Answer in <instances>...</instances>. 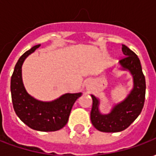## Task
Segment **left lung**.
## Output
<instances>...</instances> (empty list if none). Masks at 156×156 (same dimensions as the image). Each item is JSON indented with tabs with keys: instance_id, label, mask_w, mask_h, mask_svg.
<instances>
[{
	"instance_id": "1",
	"label": "left lung",
	"mask_w": 156,
	"mask_h": 156,
	"mask_svg": "<svg viewBox=\"0 0 156 156\" xmlns=\"http://www.w3.org/2000/svg\"><path fill=\"white\" fill-rule=\"evenodd\" d=\"M124 57L119 64L122 70H128L133 77L134 86L126 98L114 106L109 114L103 115L99 111V100L91 95L93 106L90 119L93 125L98 130L107 133L119 132L127 129L140 115L145 99V78L142 72L140 61L134 51L125 45H122Z\"/></svg>"
}]
</instances>
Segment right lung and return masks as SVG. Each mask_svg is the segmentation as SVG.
Listing matches in <instances>:
<instances>
[{
    "instance_id": "obj_1",
    "label": "right lung",
    "mask_w": 156,
    "mask_h": 156,
    "mask_svg": "<svg viewBox=\"0 0 156 156\" xmlns=\"http://www.w3.org/2000/svg\"><path fill=\"white\" fill-rule=\"evenodd\" d=\"M40 46L36 45L26 51L16 64L11 79L13 108L19 119L32 129L43 132L59 130L68 123L73 105L82 93L65 94L51 102L40 101L28 94L22 82V67L26 58Z\"/></svg>"
}]
</instances>
